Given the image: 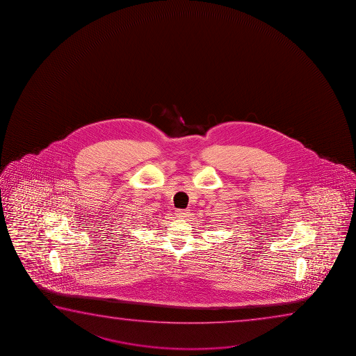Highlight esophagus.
Returning <instances> with one entry per match:
<instances>
[{
  "label": "esophagus",
  "instance_id": "obj_1",
  "mask_svg": "<svg viewBox=\"0 0 356 356\" xmlns=\"http://www.w3.org/2000/svg\"><path fill=\"white\" fill-rule=\"evenodd\" d=\"M188 215H190L188 210H177L176 211V216L180 219H186V218H188Z\"/></svg>",
  "mask_w": 356,
  "mask_h": 356
}]
</instances>
